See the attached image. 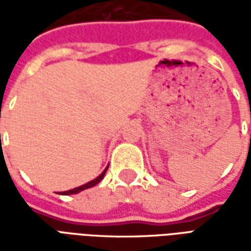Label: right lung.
I'll return each instance as SVG.
<instances>
[{
	"mask_svg": "<svg viewBox=\"0 0 251 251\" xmlns=\"http://www.w3.org/2000/svg\"><path fill=\"white\" fill-rule=\"evenodd\" d=\"M109 168V167H107ZM107 168L104 169L102 174L99 175L97 179H94L93 181H88L87 184L84 185H80V187H77V188H74V189H70V191H64V192H62V195H74V194H77V192H80V191H83V189H87V188H91V187H94V185H97L100 181V180L103 179L104 174H106V171H107Z\"/></svg>",
	"mask_w": 251,
	"mask_h": 251,
	"instance_id": "1",
	"label": "right lung"
}]
</instances>
